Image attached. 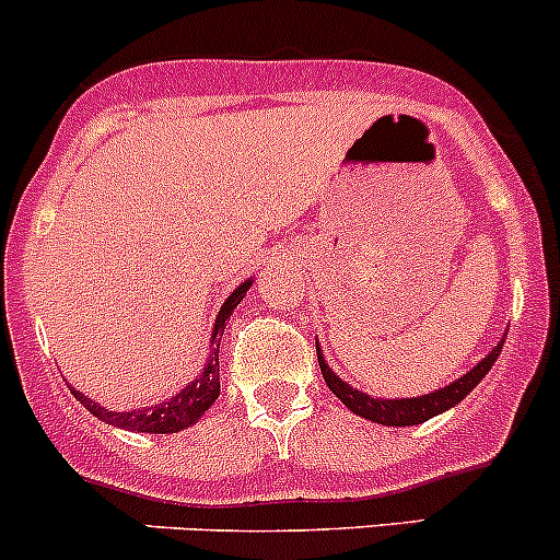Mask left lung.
I'll return each mask as SVG.
<instances>
[{
    "instance_id": "obj_1",
    "label": "left lung",
    "mask_w": 560,
    "mask_h": 560,
    "mask_svg": "<svg viewBox=\"0 0 560 560\" xmlns=\"http://www.w3.org/2000/svg\"><path fill=\"white\" fill-rule=\"evenodd\" d=\"M501 345H504V337H501V342L495 345L486 359L477 361L469 372L460 374L458 380H453V383L445 385V388H436L434 394L409 396V399H383V396H369L366 390L353 388V385L345 383V380L326 364L320 342H315V348H318V364H320L323 380H326L331 394L337 396L350 412H355L364 420H372V423L396 425V429H401V425L425 423V420L434 418V415L447 412V409L458 405V401H464L466 396L475 390V385H480V380L491 372V366L495 364V359H499L501 353Z\"/></svg>"
}]
</instances>
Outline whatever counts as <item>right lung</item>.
I'll return each mask as SVG.
<instances>
[{
    "instance_id": "1",
    "label": "right lung",
    "mask_w": 560,
    "mask_h": 560,
    "mask_svg": "<svg viewBox=\"0 0 560 560\" xmlns=\"http://www.w3.org/2000/svg\"><path fill=\"white\" fill-rule=\"evenodd\" d=\"M250 285H253V278H247L245 282H240L232 293H229L226 302L221 304V310H218L215 315V326H212V334H210V355H207V364L201 366V372L196 374L186 388L177 390V394L170 396V399L159 401V405L153 407H142V409H107L102 407L100 401L89 399L85 394L74 390L72 385H69V390H72L74 399L89 409L94 418H100L102 423L115 425V429L137 431V434H177V431L199 423L201 415L215 405V399L221 396L218 348H221L223 326H226L229 315H232L234 310H237V304L245 299L247 288Z\"/></svg>"
}]
</instances>
